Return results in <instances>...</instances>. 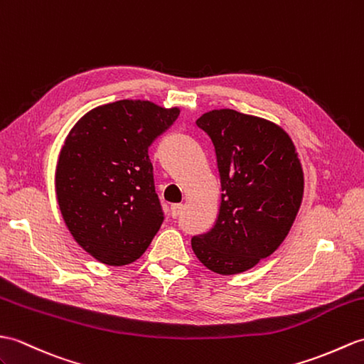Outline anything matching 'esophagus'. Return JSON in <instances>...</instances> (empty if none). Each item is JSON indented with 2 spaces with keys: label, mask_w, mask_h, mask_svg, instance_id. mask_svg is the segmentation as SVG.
I'll use <instances>...</instances> for the list:
<instances>
[{
  "label": "esophagus",
  "mask_w": 364,
  "mask_h": 364,
  "mask_svg": "<svg viewBox=\"0 0 364 364\" xmlns=\"http://www.w3.org/2000/svg\"><path fill=\"white\" fill-rule=\"evenodd\" d=\"M181 210H183V205H172L171 206V215L173 218H176V217L181 214Z\"/></svg>",
  "instance_id": "34e87169"
}]
</instances>
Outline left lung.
I'll use <instances>...</instances> for the list:
<instances>
[{
  "instance_id": "obj_1",
  "label": "left lung",
  "mask_w": 364,
  "mask_h": 364,
  "mask_svg": "<svg viewBox=\"0 0 364 364\" xmlns=\"http://www.w3.org/2000/svg\"><path fill=\"white\" fill-rule=\"evenodd\" d=\"M214 144L222 200L214 226L192 250L218 274H237L277 250L302 201L304 175L281 127L235 109H213L196 122Z\"/></svg>"
}]
</instances>
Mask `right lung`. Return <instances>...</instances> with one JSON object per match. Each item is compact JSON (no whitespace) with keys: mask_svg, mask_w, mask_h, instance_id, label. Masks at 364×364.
I'll return each mask as SVG.
<instances>
[{"mask_svg":"<svg viewBox=\"0 0 364 364\" xmlns=\"http://www.w3.org/2000/svg\"><path fill=\"white\" fill-rule=\"evenodd\" d=\"M178 114L149 100H117L91 109L68 134L57 201L75 242L102 264H132L161 228L149 147Z\"/></svg>","mask_w":364,"mask_h":364,"instance_id":"add662e5","label":"right lung"}]
</instances>
